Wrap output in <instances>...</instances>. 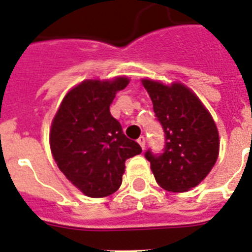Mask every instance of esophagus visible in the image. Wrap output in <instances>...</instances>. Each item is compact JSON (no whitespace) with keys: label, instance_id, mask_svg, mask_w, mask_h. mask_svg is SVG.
<instances>
[{"label":"esophagus","instance_id":"esophagus-1","mask_svg":"<svg viewBox=\"0 0 252 252\" xmlns=\"http://www.w3.org/2000/svg\"><path fill=\"white\" fill-rule=\"evenodd\" d=\"M137 143H139V145L141 147V149H144V148H145V144H147V140H145V137L144 136H140L137 139Z\"/></svg>","mask_w":252,"mask_h":252}]
</instances>
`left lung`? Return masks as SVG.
<instances>
[{
	"instance_id": "8db88e82",
	"label": "left lung",
	"mask_w": 252,
	"mask_h": 252,
	"mask_svg": "<svg viewBox=\"0 0 252 252\" xmlns=\"http://www.w3.org/2000/svg\"><path fill=\"white\" fill-rule=\"evenodd\" d=\"M157 121L164 131L162 153L145 152L156 181L172 192H185L203 181L216 164L219 136L210 113L182 84L165 87L143 80Z\"/></svg>"
}]
</instances>
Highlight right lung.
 <instances>
[{"label": "right lung", "mask_w": 252, "mask_h": 252, "mask_svg": "<svg viewBox=\"0 0 252 252\" xmlns=\"http://www.w3.org/2000/svg\"><path fill=\"white\" fill-rule=\"evenodd\" d=\"M127 77L85 80L70 90L53 118L51 150L61 172L87 196H108L122 184L125 162L141 153L109 112Z\"/></svg>", "instance_id": "1"}]
</instances>
